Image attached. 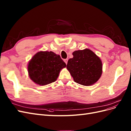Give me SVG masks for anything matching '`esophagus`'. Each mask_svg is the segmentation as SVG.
Listing matches in <instances>:
<instances>
[{
	"instance_id": "esophagus-1",
	"label": "esophagus",
	"mask_w": 131,
	"mask_h": 131,
	"mask_svg": "<svg viewBox=\"0 0 131 131\" xmlns=\"http://www.w3.org/2000/svg\"><path fill=\"white\" fill-rule=\"evenodd\" d=\"M68 59H64V62L66 63V64H67V63H68Z\"/></svg>"
}]
</instances>
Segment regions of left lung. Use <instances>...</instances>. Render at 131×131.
Here are the masks:
<instances>
[{
    "instance_id": "1",
    "label": "left lung",
    "mask_w": 131,
    "mask_h": 131,
    "mask_svg": "<svg viewBox=\"0 0 131 131\" xmlns=\"http://www.w3.org/2000/svg\"><path fill=\"white\" fill-rule=\"evenodd\" d=\"M73 58H70L67 65L75 82L90 86L96 82L102 73L100 58L89 49L75 51Z\"/></svg>"
}]
</instances>
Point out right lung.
Here are the masks:
<instances>
[{
  "mask_svg": "<svg viewBox=\"0 0 131 131\" xmlns=\"http://www.w3.org/2000/svg\"><path fill=\"white\" fill-rule=\"evenodd\" d=\"M66 67V64L59 55L52 51H40L29 61L28 71L34 82L46 85L56 81L60 70Z\"/></svg>",
  "mask_w": 131,
  "mask_h": 131,
  "instance_id": "obj_1",
  "label": "right lung"
}]
</instances>
